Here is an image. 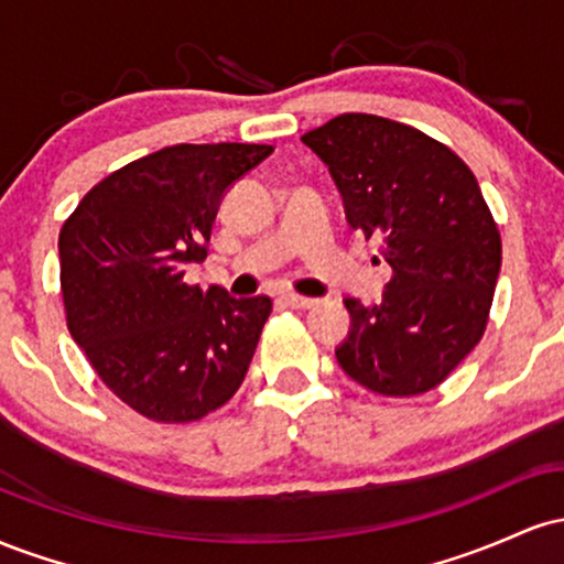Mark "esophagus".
Here are the masks:
<instances>
[{
  "mask_svg": "<svg viewBox=\"0 0 564 564\" xmlns=\"http://www.w3.org/2000/svg\"><path fill=\"white\" fill-rule=\"evenodd\" d=\"M281 302L286 304V307H294V310H307V307H313L315 304V300H310V296H300V294H283L281 296Z\"/></svg>",
  "mask_w": 564,
  "mask_h": 564,
  "instance_id": "34e87169",
  "label": "esophagus"
}]
</instances>
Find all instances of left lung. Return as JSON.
I'll list each match as a JSON object with an SVG mask.
<instances>
[{"label": "left lung", "instance_id": "obj_1", "mask_svg": "<svg viewBox=\"0 0 564 564\" xmlns=\"http://www.w3.org/2000/svg\"><path fill=\"white\" fill-rule=\"evenodd\" d=\"M302 142L332 172L349 228L392 268L379 304L345 300L341 371L384 398L435 390L482 339L501 270L475 174L443 142L373 113H341Z\"/></svg>", "mask_w": 564, "mask_h": 564}]
</instances>
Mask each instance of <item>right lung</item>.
<instances>
[{
	"instance_id": "right-lung-1",
	"label": "right lung",
	"mask_w": 564,
	"mask_h": 564,
	"mask_svg": "<svg viewBox=\"0 0 564 564\" xmlns=\"http://www.w3.org/2000/svg\"><path fill=\"white\" fill-rule=\"evenodd\" d=\"M270 153L249 142L161 148L100 180L63 223L68 332L102 384L151 422L209 416L249 371L270 296L232 300L183 275L206 260L223 193Z\"/></svg>"
}]
</instances>
